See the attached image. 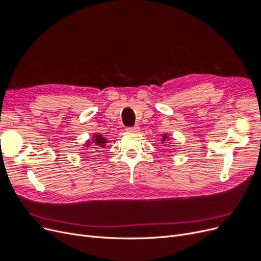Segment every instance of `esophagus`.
Here are the masks:
<instances>
[{
    "label": "esophagus",
    "mask_w": 261,
    "mask_h": 261,
    "mask_svg": "<svg viewBox=\"0 0 261 261\" xmlns=\"http://www.w3.org/2000/svg\"><path fill=\"white\" fill-rule=\"evenodd\" d=\"M126 130H127V131H129V132H139V131H140V127H139V126L128 127Z\"/></svg>",
    "instance_id": "obj_1"
}]
</instances>
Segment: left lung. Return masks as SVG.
Listing matches in <instances>:
<instances>
[{
	"instance_id": "obj_1",
	"label": "left lung",
	"mask_w": 261,
	"mask_h": 261,
	"mask_svg": "<svg viewBox=\"0 0 261 261\" xmlns=\"http://www.w3.org/2000/svg\"><path fill=\"white\" fill-rule=\"evenodd\" d=\"M167 139H168V135H167V134H164V135H163V139H162V142H166V141H168Z\"/></svg>"
}]
</instances>
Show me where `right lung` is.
<instances>
[{
    "mask_svg": "<svg viewBox=\"0 0 261 261\" xmlns=\"http://www.w3.org/2000/svg\"><path fill=\"white\" fill-rule=\"evenodd\" d=\"M91 141L95 145V147H93V148H97V149H98V150H95V152H100V150H102V149L106 147V145H107V143L109 142V140H107L106 138H103V135H101V134H99V133H96L95 135H93L92 141L89 140V141L86 143V146H87V147H89V146L92 144L90 143Z\"/></svg>",
    "mask_w": 261,
    "mask_h": 261,
    "instance_id": "add662e5",
    "label": "right lung"
}]
</instances>
